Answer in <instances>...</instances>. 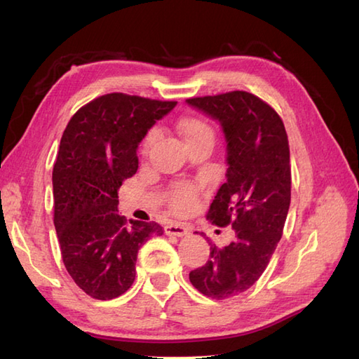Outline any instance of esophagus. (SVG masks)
<instances>
[{"label":"esophagus","instance_id":"34e87169","mask_svg":"<svg viewBox=\"0 0 359 359\" xmlns=\"http://www.w3.org/2000/svg\"><path fill=\"white\" fill-rule=\"evenodd\" d=\"M165 233L168 236H179V238H182V236L188 234V226H185L184 224H179V222H174V224L171 222L165 226Z\"/></svg>","mask_w":359,"mask_h":359}]
</instances>
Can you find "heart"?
<instances>
[{
	"mask_svg": "<svg viewBox=\"0 0 359 359\" xmlns=\"http://www.w3.org/2000/svg\"><path fill=\"white\" fill-rule=\"evenodd\" d=\"M177 128L180 134L184 135L188 147L201 142H215V131H212L211 125L207 120H203L201 117L182 118L177 123ZM157 129L152 128L147 133V135L143 137V154H148V151L157 139ZM168 201H170L172 210L179 212L188 211L197 201V189L191 184H188V182H177V184H174L170 188V191H168Z\"/></svg>",
	"mask_w": 359,
	"mask_h": 359,
	"instance_id": "heart-1",
	"label": "heart"
}]
</instances>
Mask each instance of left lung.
<instances>
[{"label":"left lung","mask_w":359,"mask_h":359,"mask_svg":"<svg viewBox=\"0 0 359 359\" xmlns=\"http://www.w3.org/2000/svg\"><path fill=\"white\" fill-rule=\"evenodd\" d=\"M187 103L224 128L226 182L207 219L236 231L230 245L210 243L208 262L189 273V280L202 294L226 299L261 278L284 233L292 199L288 137L279 114L245 90L193 97Z\"/></svg>","instance_id":"1"}]
</instances>
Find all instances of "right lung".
<instances>
[{
	"label": "right lung",
	"instance_id": "1",
	"mask_svg": "<svg viewBox=\"0 0 359 359\" xmlns=\"http://www.w3.org/2000/svg\"><path fill=\"white\" fill-rule=\"evenodd\" d=\"M177 102L112 93L94 98L67 123L52 171L53 225L63 264L94 299L123 294L135 279L140 247L157 222L117 212L118 188L137 172V147Z\"/></svg>",
	"mask_w": 359,
	"mask_h": 359
}]
</instances>
